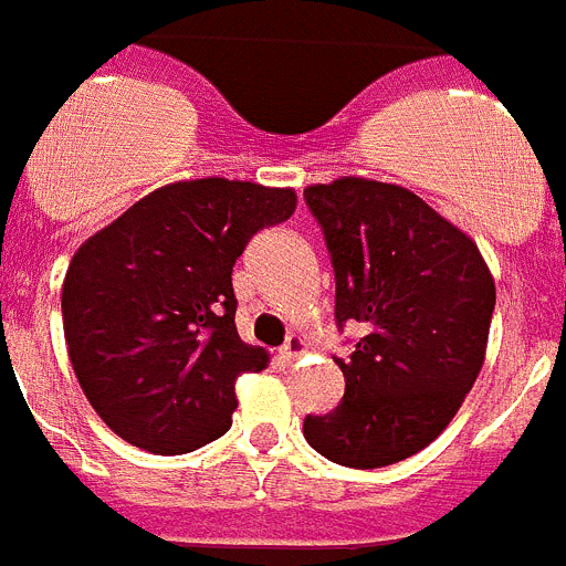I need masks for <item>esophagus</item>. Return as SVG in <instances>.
Segmentation results:
<instances>
[{
	"label": "esophagus",
	"instance_id": "obj_1",
	"mask_svg": "<svg viewBox=\"0 0 566 566\" xmlns=\"http://www.w3.org/2000/svg\"><path fill=\"white\" fill-rule=\"evenodd\" d=\"M303 349H306V340H303L301 335H289L286 344H283V347H280V358H283V361L292 364L294 358L301 356Z\"/></svg>",
	"mask_w": 566,
	"mask_h": 566
}]
</instances>
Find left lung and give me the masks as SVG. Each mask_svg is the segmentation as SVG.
Returning <instances> with one entry per match:
<instances>
[{
	"instance_id": "obj_1",
	"label": "left lung",
	"mask_w": 566,
	"mask_h": 566,
	"mask_svg": "<svg viewBox=\"0 0 566 566\" xmlns=\"http://www.w3.org/2000/svg\"><path fill=\"white\" fill-rule=\"evenodd\" d=\"M335 269V321L358 324L344 399L303 419L326 460L381 469L431 446L483 367L494 280L474 240L417 193L344 176L303 190Z\"/></svg>"
}]
</instances>
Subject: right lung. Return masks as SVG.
<instances>
[{"mask_svg": "<svg viewBox=\"0 0 566 566\" xmlns=\"http://www.w3.org/2000/svg\"><path fill=\"white\" fill-rule=\"evenodd\" d=\"M294 205L292 188L172 181L77 249L63 280L65 344L88 405L120 440L188 454L231 428L237 378L269 364L237 335L233 263Z\"/></svg>", "mask_w": 566, "mask_h": 566, "instance_id": "1", "label": "right lung"}]
</instances>
